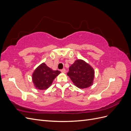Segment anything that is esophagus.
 <instances>
[{
  "label": "esophagus",
  "mask_w": 131,
  "mask_h": 131,
  "mask_svg": "<svg viewBox=\"0 0 131 131\" xmlns=\"http://www.w3.org/2000/svg\"><path fill=\"white\" fill-rule=\"evenodd\" d=\"M61 72H62V73H66V69H62V70H61Z\"/></svg>",
  "instance_id": "34e87169"
}]
</instances>
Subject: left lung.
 <instances>
[{"label":"left lung","instance_id":"1","mask_svg":"<svg viewBox=\"0 0 131 131\" xmlns=\"http://www.w3.org/2000/svg\"><path fill=\"white\" fill-rule=\"evenodd\" d=\"M67 73L73 84L80 89H86L92 85L94 71L88 63L82 59L76 60Z\"/></svg>","mask_w":131,"mask_h":131}]
</instances>
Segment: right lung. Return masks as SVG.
<instances>
[{
	"label": "right lung",
	"instance_id": "add662e5",
	"mask_svg": "<svg viewBox=\"0 0 131 131\" xmlns=\"http://www.w3.org/2000/svg\"><path fill=\"white\" fill-rule=\"evenodd\" d=\"M58 70H53L42 63L35 69L32 75L33 84L38 90H45L52 84L54 79L60 74Z\"/></svg>",
	"mask_w": 131,
	"mask_h": 131
}]
</instances>
